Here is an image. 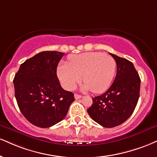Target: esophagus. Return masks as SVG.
<instances>
[{
	"mask_svg": "<svg viewBox=\"0 0 157 157\" xmlns=\"http://www.w3.org/2000/svg\"><path fill=\"white\" fill-rule=\"evenodd\" d=\"M75 99H80V98H82V96L80 95V94H75Z\"/></svg>",
	"mask_w": 157,
	"mask_h": 157,
	"instance_id": "34e87169",
	"label": "esophagus"
}]
</instances>
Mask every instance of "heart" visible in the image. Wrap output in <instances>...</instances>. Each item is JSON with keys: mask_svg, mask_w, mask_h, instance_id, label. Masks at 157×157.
I'll return each mask as SVG.
<instances>
[{"mask_svg": "<svg viewBox=\"0 0 157 157\" xmlns=\"http://www.w3.org/2000/svg\"><path fill=\"white\" fill-rule=\"evenodd\" d=\"M116 69V63L111 56L101 52H85L70 56L69 63H60L58 77L66 89L73 90L82 76V90L101 94L110 86Z\"/></svg>", "mask_w": 157, "mask_h": 157, "instance_id": "heart-1", "label": "heart"}]
</instances>
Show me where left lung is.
<instances>
[{
  "label": "left lung",
  "instance_id": "left-lung-1",
  "mask_svg": "<svg viewBox=\"0 0 157 157\" xmlns=\"http://www.w3.org/2000/svg\"><path fill=\"white\" fill-rule=\"evenodd\" d=\"M116 62L117 73L112 86L105 93L93 99L88 109L90 118L106 128L126 121L138 101L140 78L133 63L126 58L109 53Z\"/></svg>",
  "mask_w": 157,
  "mask_h": 157
}]
</instances>
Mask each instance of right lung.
<instances>
[{
    "instance_id": "1",
    "label": "right lung",
    "mask_w": 157,
    "mask_h": 157,
    "mask_svg": "<svg viewBox=\"0 0 157 157\" xmlns=\"http://www.w3.org/2000/svg\"><path fill=\"white\" fill-rule=\"evenodd\" d=\"M63 55L57 51L35 55L20 65L13 80L19 108L38 127H50L63 120L75 101L73 93L61 88L56 74Z\"/></svg>"
}]
</instances>
